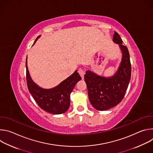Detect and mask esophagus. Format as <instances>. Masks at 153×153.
Returning a JSON list of instances; mask_svg holds the SVG:
<instances>
[{
  "mask_svg": "<svg viewBox=\"0 0 153 153\" xmlns=\"http://www.w3.org/2000/svg\"><path fill=\"white\" fill-rule=\"evenodd\" d=\"M79 73L80 76H81L82 79H83V78H84V75H85V72L83 71V70H79Z\"/></svg>",
  "mask_w": 153,
  "mask_h": 153,
  "instance_id": "34e87169",
  "label": "esophagus"
}]
</instances>
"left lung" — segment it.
Listing matches in <instances>:
<instances>
[{"mask_svg": "<svg viewBox=\"0 0 153 153\" xmlns=\"http://www.w3.org/2000/svg\"><path fill=\"white\" fill-rule=\"evenodd\" d=\"M113 41L119 45L122 54L116 73L111 77H104L87 70L85 74L90 102L99 111H105L118 105L125 96L131 79V65L128 50L116 31Z\"/></svg>", "mask_w": 153, "mask_h": 153, "instance_id": "1", "label": "left lung"}]
</instances>
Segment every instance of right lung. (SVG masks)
Segmentation results:
<instances>
[{"label":"right lung","instance_id":"1","mask_svg":"<svg viewBox=\"0 0 153 153\" xmlns=\"http://www.w3.org/2000/svg\"><path fill=\"white\" fill-rule=\"evenodd\" d=\"M40 37H37L34 44ZM26 70L28 90L40 108L53 114L66 112L70 105V94L76 83L82 79L77 70L54 88L45 89L37 85L31 79L28 68L27 57Z\"/></svg>","mask_w":153,"mask_h":153}]
</instances>
